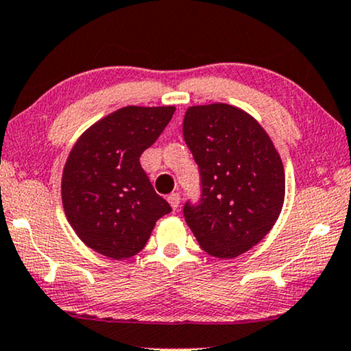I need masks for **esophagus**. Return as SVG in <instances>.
<instances>
[{
	"mask_svg": "<svg viewBox=\"0 0 351 351\" xmlns=\"http://www.w3.org/2000/svg\"><path fill=\"white\" fill-rule=\"evenodd\" d=\"M168 202H170L173 210L178 208L180 207V194L178 193H171L170 195H168Z\"/></svg>",
	"mask_w": 351,
	"mask_h": 351,
	"instance_id": "obj_1",
	"label": "esophagus"
}]
</instances>
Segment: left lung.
Here are the masks:
<instances>
[{
	"label": "left lung",
	"instance_id": "1",
	"mask_svg": "<svg viewBox=\"0 0 351 351\" xmlns=\"http://www.w3.org/2000/svg\"><path fill=\"white\" fill-rule=\"evenodd\" d=\"M183 136L202 180L200 204L184 205L186 223L208 255L236 258L279 218L286 195L281 156L254 117L224 102L191 106Z\"/></svg>",
	"mask_w": 351,
	"mask_h": 351
}]
</instances>
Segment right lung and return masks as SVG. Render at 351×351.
Segmentation results:
<instances>
[{
    "mask_svg": "<svg viewBox=\"0 0 351 351\" xmlns=\"http://www.w3.org/2000/svg\"><path fill=\"white\" fill-rule=\"evenodd\" d=\"M175 106H127L82 133L65 160L64 213L83 244L112 260L136 255L171 207L154 191L139 157L160 136Z\"/></svg>",
    "mask_w": 351,
    "mask_h": 351,
    "instance_id": "right-lung-1",
    "label": "right lung"
}]
</instances>
